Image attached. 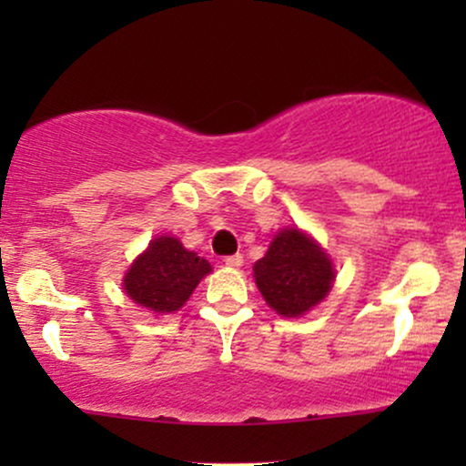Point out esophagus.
<instances>
[{
    "mask_svg": "<svg viewBox=\"0 0 466 466\" xmlns=\"http://www.w3.org/2000/svg\"><path fill=\"white\" fill-rule=\"evenodd\" d=\"M223 263H226L229 269H238L240 265H243V256L240 254H232V256H226V258H223Z\"/></svg>",
    "mask_w": 466,
    "mask_h": 466,
    "instance_id": "esophagus-1",
    "label": "esophagus"
}]
</instances>
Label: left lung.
Listing matches in <instances>:
<instances>
[{
	"mask_svg": "<svg viewBox=\"0 0 466 466\" xmlns=\"http://www.w3.org/2000/svg\"><path fill=\"white\" fill-rule=\"evenodd\" d=\"M256 287L278 315L300 318L329 296L335 280L333 260L298 228H285L254 265Z\"/></svg>",
	"mask_w": 466,
	"mask_h": 466,
	"instance_id": "8db88e82",
	"label": "left lung"
}]
</instances>
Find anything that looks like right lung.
<instances>
[{"label": "right lung", "mask_w": 466, "mask_h": 466, "mask_svg": "<svg viewBox=\"0 0 466 466\" xmlns=\"http://www.w3.org/2000/svg\"><path fill=\"white\" fill-rule=\"evenodd\" d=\"M210 263L188 251L175 237H159L133 260L122 287L133 302L153 313H175L184 307Z\"/></svg>", "instance_id": "right-lung-1"}]
</instances>
